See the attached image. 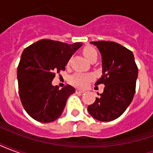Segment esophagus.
Returning <instances> with one entry per match:
<instances>
[{"label": "esophagus", "instance_id": "1", "mask_svg": "<svg viewBox=\"0 0 153 153\" xmlns=\"http://www.w3.org/2000/svg\"><path fill=\"white\" fill-rule=\"evenodd\" d=\"M75 92H76V93H84V90H82V89H76L75 90Z\"/></svg>", "mask_w": 153, "mask_h": 153}]
</instances>
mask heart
<instances>
[{
	"instance_id": "obj_1",
	"label": "heart",
	"mask_w": 153,
	"mask_h": 153,
	"mask_svg": "<svg viewBox=\"0 0 153 153\" xmlns=\"http://www.w3.org/2000/svg\"><path fill=\"white\" fill-rule=\"evenodd\" d=\"M83 56H85L87 60L91 61L95 58H97V51L96 49L93 47H86L83 50ZM92 79V77L89 74H84L77 73L74 74L73 76L70 78V83H73L78 87H85Z\"/></svg>"
}]
</instances>
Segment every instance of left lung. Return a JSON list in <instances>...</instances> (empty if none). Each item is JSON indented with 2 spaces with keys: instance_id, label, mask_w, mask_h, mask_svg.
I'll use <instances>...</instances> for the list:
<instances>
[{
  "instance_id": "1",
  "label": "left lung",
  "mask_w": 153,
  "mask_h": 153,
  "mask_svg": "<svg viewBox=\"0 0 153 153\" xmlns=\"http://www.w3.org/2000/svg\"><path fill=\"white\" fill-rule=\"evenodd\" d=\"M91 43L98 48L102 59V75L95 85L102 83L105 88L88 111L97 120L111 121L125 112L134 98L138 67L133 52L120 44L108 41Z\"/></svg>"
}]
</instances>
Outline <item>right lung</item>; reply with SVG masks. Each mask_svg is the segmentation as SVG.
Listing matches in <instances>:
<instances>
[{
  "label": "right lung",
  "mask_w": 153,
  "mask_h": 153,
  "mask_svg": "<svg viewBox=\"0 0 153 153\" xmlns=\"http://www.w3.org/2000/svg\"><path fill=\"white\" fill-rule=\"evenodd\" d=\"M81 46V42L42 39L24 50L17 70L19 93L26 112L35 120L50 123L61 115L75 89L70 85L59 89L51 82L56 73L65 70L70 57Z\"/></svg>",
  "instance_id": "obj_1"
}]
</instances>
